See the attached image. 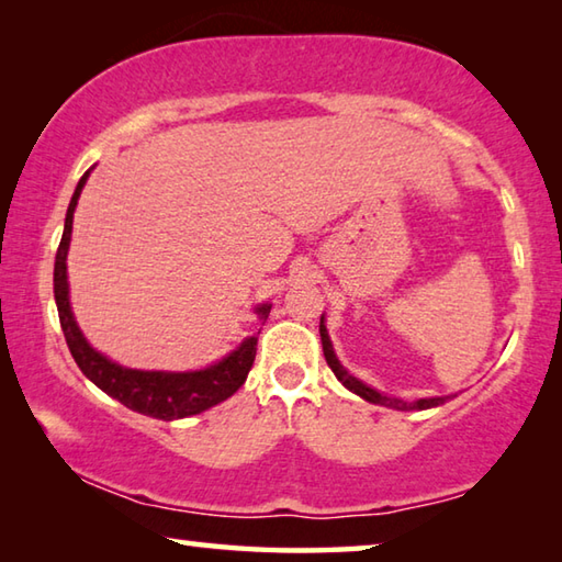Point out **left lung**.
<instances>
[{
    "label": "left lung",
    "instance_id": "obj_1",
    "mask_svg": "<svg viewBox=\"0 0 562 562\" xmlns=\"http://www.w3.org/2000/svg\"><path fill=\"white\" fill-rule=\"evenodd\" d=\"M319 337H322V351H325V359H327L331 372H335V376L349 389V392H355L357 396L367 398V402L379 404V406H389V408H398V412H414V408L441 406L446 398H449V396H434V398H416V402H404V398H394V396H386L382 392H376V389L367 386L364 382H359L357 376H351L347 369L339 364V359L335 355V349H331V341H329V335H327L325 315H322V319H319Z\"/></svg>",
    "mask_w": 562,
    "mask_h": 562
}]
</instances>
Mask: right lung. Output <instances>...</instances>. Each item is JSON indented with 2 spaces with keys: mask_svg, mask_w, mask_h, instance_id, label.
<instances>
[{
  "mask_svg": "<svg viewBox=\"0 0 562 562\" xmlns=\"http://www.w3.org/2000/svg\"><path fill=\"white\" fill-rule=\"evenodd\" d=\"M89 170L81 176L79 186H76L69 211H66L64 221V235L56 250L54 262V300L56 310H59V322L66 337V345L76 364L83 374H87L101 392L119 398L123 406L133 408V412L164 418V422H173V418H186L193 414H201L205 408L225 402L233 396L237 389L245 384L247 374H250L255 351H258V337H247L240 347L231 351L217 364L201 369V372H140V369L121 367L116 361L99 355L87 339H83L79 325H76L71 304H69V280H66V255H69L71 243V225H74V211L79 203L81 188L87 183ZM272 304H260L258 315L265 322L270 315Z\"/></svg>",
  "mask_w": 562,
  "mask_h": 562,
  "instance_id": "obj_1",
  "label": "right lung"
}]
</instances>
